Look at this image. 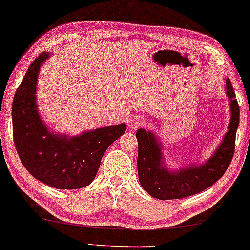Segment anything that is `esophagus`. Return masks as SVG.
Returning a JSON list of instances; mask_svg holds the SVG:
<instances>
[{
  "label": "esophagus",
  "instance_id": "34e87169",
  "mask_svg": "<svg viewBox=\"0 0 250 250\" xmlns=\"http://www.w3.org/2000/svg\"><path fill=\"white\" fill-rule=\"evenodd\" d=\"M127 124L129 129H136L144 124V121L141 116H130L128 118Z\"/></svg>",
  "mask_w": 250,
  "mask_h": 250
}]
</instances>
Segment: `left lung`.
I'll use <instances>...</instances> for the list:
<instances>
[{
  "instance_id": "8db88e82",
  "label": "left lung",
  "mask_w": 250,
  "mask_h": 250,
  "mask_svg": "<svg viewBox=\"0 0 250 250\" xmlns=\"http://www.w3.org/2000/svg\"><path fill=\"white\" fill-rule=\"evenodd\" d=\"M225 90L230 107L228 132L205 163L183 162L178 168L168 167L160 137L153 130L137 129L138 179L142 188L151 197L160 200L190 197L208 189L225 174L233 156L239 125V106L229 79L226 82Z\"/></svg>"
}]
</instances>
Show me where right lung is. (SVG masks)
<instances>
[{
  "label": "right lung",
  "instance_id": "obj_1",
  "mask_svg": "<svg viewBox=\"0 0 250 250\" xmlns=\"http://www.w3.org/2000/svg\"><path fill=\"white\" fill-rule=\"evenodd\" d=\"M51 53L33 61L15 91L12 106L13 138L21 162L29 173L55 189L87 187L97 174L106 149L126 130L125 123L68 135L50 129L38 109L40 68Z\"/></svg>",
  "mask_w": 250,
  "mask_h": 250
}]
</instances>
